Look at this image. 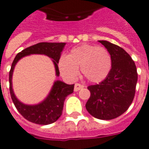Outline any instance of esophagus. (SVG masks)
Listing matches in <instances>:
<instances>
[{
	"label": "esophagus",
	"instance_id": "1",
	"mask_svg": "<svg viewBox=\"0 0 149 149\" xmlns=\"http://www.w3.org/2000/svg\"><path fill=\"white\" fill-rule=\"evenodd\" d=\"M84 87V85L80 84H76L74 87V91H79L80 89H82Z\"/></svg>",
	"mask_w": 149,
	"mask_h": 149
}]
</instances>
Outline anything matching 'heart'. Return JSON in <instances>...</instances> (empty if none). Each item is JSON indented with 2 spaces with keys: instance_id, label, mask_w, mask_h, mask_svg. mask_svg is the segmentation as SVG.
Returning <instances> with one entry per match:
<instances>
[{
  "instance_id": "b5f03b06",
  "label": "heart",
  "mask_w": 149,
  "mask_h": 149,
  "mask_svg": "<svg viewBox=\"0 0 149 149\" xmlns=\"http://www.w3.org/2000/svg\"><path fill=\"white\" fill-rule=\"evenodd\" d=\"M61 73L70 79H76L78 68L84 77L92 83H99L107 77L112 68V57L106 48L91 44L73 47L67 57L58 62Z\"/></svg>"
}]
</instances>
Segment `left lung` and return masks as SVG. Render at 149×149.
Segmentation results:
<instances>
[{"mask_svg":"<svg viewBox=\"0 0 149 149\" xmlns=\"http://www.w3.org/2000/svg\"><path fill=\"white\" fill-rule=\"evenodd\" d=\"M112 57V69L103 81L87 87L91 97L87 112L99 120L115 119L124 113L135 95L138 72L134 62L122 47L107 40H98Z\"/></svg>","mask_w":149,"mask_h":149,"instance_id":"obj_1","label":"left lung"}]
</instances>
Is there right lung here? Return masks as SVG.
<instances>
[{
	"mask_svg": "<svg viewBox=\"0 0 149 149\" xmlns=\"http://www.w3.org/2000/svg\"><path fill=\"white\" fill-rule=\"evenodd\" d=\"M65 43L42 42L22 50L17 54L9 72V88L15 106L25 119L37 124L47 125L55 122L62 116L65 97L73 92L74 84H67L61 80L54 81L49 94L42 102L36 105H26L20 102L12 88V75L15 65L23 57L31 54H44L52 58L55 69V74L59 77L58 62Z\"/></svg>",
	"mask_w": 149,
	"mask_h": 149,
	"instance_id": "obj_1",
	"label": "right lung"
}]
</instances>
